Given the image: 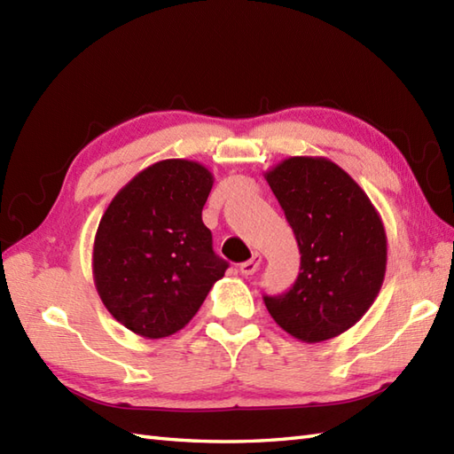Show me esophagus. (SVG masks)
Segmentation results:
<instances>
[{"label": "esophagus", "mask_w": 454, "mask_h": 454, "mask_svg": "<svg viewBox=\"0 0 454 454\" xmlns=\"http://www.w3.org/2000/svg\"><path fill=\"white\" fill-rule=\"evenodd\" d=\"M259 265H262V255L254 254V257L249 259V262L239 263V271H242V275H254L259 269Z\"/></svg>", "instance_id": "esophagus-1"}]
</instances>
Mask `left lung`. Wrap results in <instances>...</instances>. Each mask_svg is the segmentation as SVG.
<instances>
[{
  "instance_id": "left-lung-1",
  "label": "left lung",
  "mask_w": 454,
  "mask_h": 454,
  "mask_svg": "<svg viewBox=\"0 0 454 454\" xmlns=\"http://www.w3.org/2000/svg\"><path fill=\"white\" fill-rule=\"evenodd\" d=\"M265 179L301 249L294 285L265 294L267 310L296 340H332L359 322L380 291L387 273L382 220L349 173L325 158H288Z\"/></svg>"
}]
</instances>
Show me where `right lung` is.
Segmentation results:
<instances>
[{"instance_id":"right-lung-1","label":"right lung","mask_w":454,"mask_h":454,"mask_svg":"<svg viewBox=\"0 0 454 454\" xmlns=\"http://www.w3.org/2000/svg\"><path fill=\"white\" fill-rule=\"evenodd\" d=\"M212 173L163 160L129 181L105 210L93 244V278L117 322L148 340L185 327L228 263L212 249L202 207Z\"/></svg>"}]
</instances>
